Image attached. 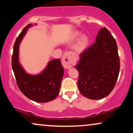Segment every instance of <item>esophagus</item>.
<instances>
[{"mask_svg":"<svg viewBox=\"0 0 133 133\" xmlns=\"http://www.w3.org/2000/svg\"><path fill=\"white\" fill-rule=\"evenodd\" d=\"M76 58L74 54L71 52H65L62 57V65L65 68H71L76 64Z\"/></svg>","mask_w":133,"mask_h":133,"instance_id":"34e87169","label":"esophagus"}]
</instances>
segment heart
Instances as JSON below:
<instances>
[{
    "mask_svg": "<svg viewBox=\"0 0 133 133\" xmlns=\"http://www.w3.org/2000/svg\"><path fill=\"white\" fill-rule=\"evenodd\" d=\"M79 36H80V33H79V32H74L73 33L72 38L73 39H77ZM88 44H89V38H88L87 36L83 35V36H82L81 37H80V39H79L77 44H76L75 46L76 51L79 52H81L84 51L86 49V47H88Z\"/></svg>",
    "mask_w": 133,
    "mask_h": 133,
    "instance_id": "b5f03b06",
    "label": "heart"
}]
</instances>
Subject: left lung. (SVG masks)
<instances>
[{"label": "left lung", "mask_w": 133, "mask_h": 133, "mask_svg": "<svg viewBox=\"0 0 133 133\" xmlns=\"http://www.w3.org/2000/svg\"><path fill=\"white\" fill-rule=\"evenodd\" d=\"M75 68L77 85L84 96L101 99L110 94L118 78L119 57L115 39L106 27L101 29L96 42L81 54Z\"/></svg>", "instance_id": "obj_1"}]
</instances>
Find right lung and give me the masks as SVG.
<instances>
[{
    "instance_id": "right-lung-1",
    "label": "right lung",
    "mask_w": 133,
    "mask_h": 133,
    "mask_svg": "<svg viewBox=\"0 0 133 133\" xmlns=\"http://www.w3.org/2000/svg\"><path fill=\"white\" fill-rule=\"evenodd\" d=\"M32 26L28 24L16 39L14 45L12 67L19 89L27 97L37 103H47L57 97L60 91L64 76V68L59 59L50 61L40 74L30 75L24 71L19 62V44L27 29Z\"/></svg>"
}]
</instances>
